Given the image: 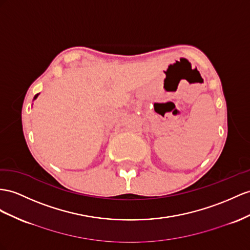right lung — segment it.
Masks as SVG:
<instances>
[{
	"label": "right lung",
	"mask_w": 250,
	"mask_h": 250,
	"mask_svg": "<svg viewBox=\"0 0 250 250\" xmlns=\"http://www.w3.org/2000/svg\"><path fill=\"white\" fill-rule=\"evenodd\" d=\"M38 96H39V94H37V95H35V97H34V100H36V99L38 98Z\"/></svg>",
	"instance_id": "right-lung-1"
}]
</instances>
